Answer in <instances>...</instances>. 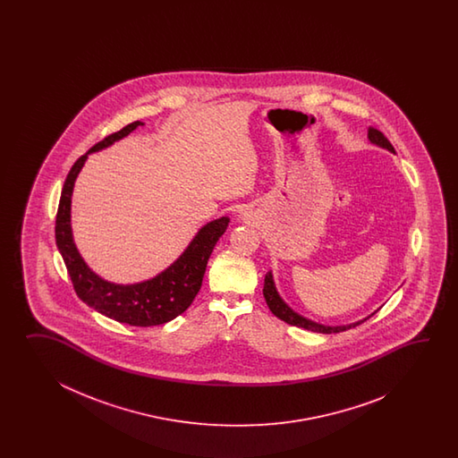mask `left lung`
Segmentation results:
<instances>
[{
    "label": "left lung",
    "instance_id": "8db88e82",
    "mask_svg": "<svg viewBox=\"0 0 458 458\" xmlns=\"http://www.w3.org/2000/svg\"><path fill=\"white\" fill-rule=\"evenodd\" d=\"M369 139H370L371 144L383 147V148H386V150L394 154V147L391 146V142H389L386 137L383 136V132H380L378 129L369 127ZM263 296H265V301L268 304L270 311H272L278 319L288 322V324H292V326H296V327L308 329V331L321 332V334H335V332L347 331V329H351V327H355V326H359V324L367 321V319L370 318V316H369L367 319L353 322V324H349V326H324V324H319V322L311 321V319L304 318L301 314L293 311L292 308H290L286 302L283 301L282 296L278 294L276 288H275L272 272H268L265 275ZM373 314H375V312H373Z\"/></svg>",
    "mask_w": 458,
    "mask_h": 458
}]
</instances>
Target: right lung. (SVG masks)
<instances>
[{"mask_svg": "<svg viewBox=\"0 0 458 458\" xmlns=\"http://www.w3.org/2000/svg\"><path fill=\"white\" fill-rule=\"evenodd\" d=\"M139 126H144V123L134 121L114 134L105 137L70 168L60 195L55 219V242L81 301L87 302L89 308L105 314L109 319L126 322L129 326L148 327L172 321L190 308L201 288L209 255L229 225V217L225 216L203 225L175 262L146 282L116 284L103 280L88 267L78 252L72 233L70 211L75 180L89 154L114 144Z\"/></svg>", "mask_w": 458, "mask_h": 458, "instance_id": "1", "label": "right lung"}]
</instances>
